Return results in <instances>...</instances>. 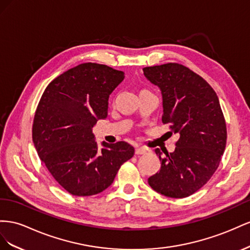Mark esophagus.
I'll use <instances>...</instances> for the list:
<instances>
[{"label": "esophagus", "instance_id": "1", "mask_svg": "<svg viewBox=\"0 0 250 250\" xmlns=\"http://www.w3.org/2000/svg\"><path fill=\"white\" fill-rule=\"evenodd\" d=\"M146 149L144 147H137L135 149V154L136 155H142V154H146Z\"/></svg>", "mask_w": 250, "mask_h": 250}]
</instances>
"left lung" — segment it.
Instances as JSON below:
<instances>
[{
	"label": "left lung",
	"mask_w": 250,
	"mask_h": 250,
	"mask_svg": "<svg viewBox=\"0 0 250 250\" xmlns=\"http://www.w3.org/2000/svg\"><path fill=\"white\" fill-rule=\"evenodd\" d=\"M144 74L162 94V123L179 134L173 153L155 149L160 170L147 179L154 190L185 198L208 183L226 146V124L219 98L208 83L177 62L144 68Z\"/></svg>",
	"instance_id": "1"
}]
</instances>
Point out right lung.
Instances as JSON below:
<instances>
[{"label": "right lung", "instance_id": "right-lung-1", "mask_svg": "<svg viewBox=\"0 0 250 250\" xmlns=\"http://www.w3.org/2000/svg\"><path fill=\"white\" fill-rule=\"evenodd\" d=\"M125 73L95 62L81 63L50 83L35 111L32 140L62 188L74 196L108 188L134 147L125 141L98 147L92 129L108 116L109 96Z\"/></svg>", "mask_w": 250, "mask_h": 250}]
</instances>
